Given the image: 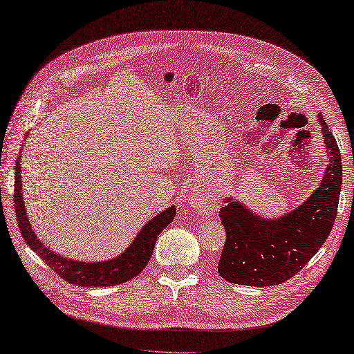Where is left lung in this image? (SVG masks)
I'll return each instance as SVG.
<instances>
[{
  "mask_svg": "<svg viewBox=\"0 0 354 354\" xmlns=\"http://www.w3.org/2000/svg\"><path fill=\"white\" fill-rule=\"evenodd\" d=\"M318 120L329 160L320 186L304 204L277 219L257 216L231 198L219 210L227 232L218 264L221 278L240 286H278L304 269L329 237L338 212L342 163L322 114Z\"/></svg>",
  "mask_w": 354,
  "mask_h": 354,
  "instance_id": "left-lung-1",
  "label": "left lung"
}]
</instances>
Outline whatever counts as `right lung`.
Segmentation results:
<instances>
[{
	"label": "right lung",
	"instance_id": "add662e5",
	"mask_svg": "<svg viewBox=\"0 0 354 354\" xmlns=\"http://www.w3.org/2000/svg\"><path fill=\"white\" fill-rule=\"evenodd\" d=\"M16 174H15V212L21 234L34 252H36L58 277L64 281L81 287H114L133 279L140 274L147 263L150 261L154 245H156L158 236L162 230L168 227L176 218V209L171 205L169 209L160 212L151 221H149L126 251L112 260L99 263H81L50 251L43 245L32 231L30 221L25 212L24 198H22V177H21V156L16 160Z\"/></svg>",
	"mask_w": 354,
	"mask_h": 354
}]
</instances>
